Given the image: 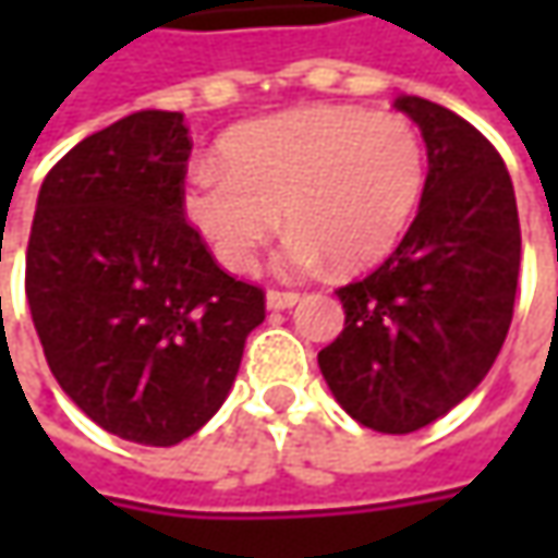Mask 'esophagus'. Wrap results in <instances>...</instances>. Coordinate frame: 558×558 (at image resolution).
Here are the masks:
<instances>
[{
    "label": "esophagus",
    "mask_w": 558,
    "mask_h": 558,
    "mask_svg": "<svg viewBox=\"0 0 558 558\" xmlns=\"http://www.w3.org/2000/svg\"><path fill=\"white\" fill-rule=\"evenodd\" d=\"M301 301L298 291H282V289H269L267 291V307L269 311H289Z\"/></svg>",
    "instance_id": "1"
}]
</instances>
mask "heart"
Instances as JSON below:
<instances>
[{"mask_svg":"<svg viewBox=\"0 0 558 558\" xmlns=\"http://www.w3.org/2000/svg\"><path fill=\"white\" fill-rule=\"evenodd\" d=\"M220 163L195 161L180 204L214 257L254 269L286 214L279 251L289 272L363 269L388 257L416 217L428 161L403 114L356 105H307L229 130Z\"/></svg>","mask_w":558,"mask_h":558,"instance_id":"1","label":"heart"}]
</instances>
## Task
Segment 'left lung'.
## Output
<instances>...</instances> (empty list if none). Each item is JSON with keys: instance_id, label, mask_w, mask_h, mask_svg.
<instances>
[{"instance_id": "left-lung-1", "label": "left lung", "mask_w": 558, "mask_h": 558, "mask_svg": "<svg viewBox=\"0 0 558 558\" xmlns=\"http://www.w3.org/2000/svg\"><path fill=\"white\" fill-rule=\"evenodd\" d=\"M428 148V177L391 257L335 291L344 329L319 369L351 416L410 435L478 388L504 348L522 260L512 180L482 133L428 98L400 96Z\"/></svg>"}]
</instances>
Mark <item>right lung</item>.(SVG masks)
I'll return each mask as SVG.
<instances>
[{
  "label": "right lung",
  "instance_id": "1",
  "mask_svg": "<svg viewBox=\"0 0 558 558\" xmlns=\"http://www.w3.org/2000/svg\"><path fill=\"white\" fill-rule=\"evenodd\" d=\"M180 111H136L54 163L24 289L49 369L105 432L173 447L229 395L264 289L229 276L185 220Z\"/></svg>",
  "mask_w": 558,
  "mask_h": 558
}]
</instances>
